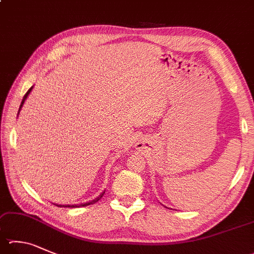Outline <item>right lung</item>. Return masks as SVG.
<instances>
[{
  "label": "right lung",
  "mask_w": 254,
  "mask_h": 254,
  "mask_svg": "<svg viewBox=\"0 0 254 254\" xmlns=\"http://www.w3.org/2000/svg\"><path fill=\"white\" fill-rule=\"evenodd\" d=\"M31 90H32V87L31 89L26 92L25 93V95L23 96V100H22V102H21V105H20V110H21V108H22V105H23V103H24V101H25V99L27 98V95H29V93L31 92ZM20 110H18V111H20ZM105 192V191H104ZM104 192L103 193H101V194L96 197V199H94V200H92V201H90V202H86V203H82V204H74V205H59V204H55V205H58V206H62V207H80V206H86V205H90V204H93V203H95V202H98L101 197L103 196V194H104Z\"/></svg>",
  "instance_id": "obj_1"
}]
</instances>
